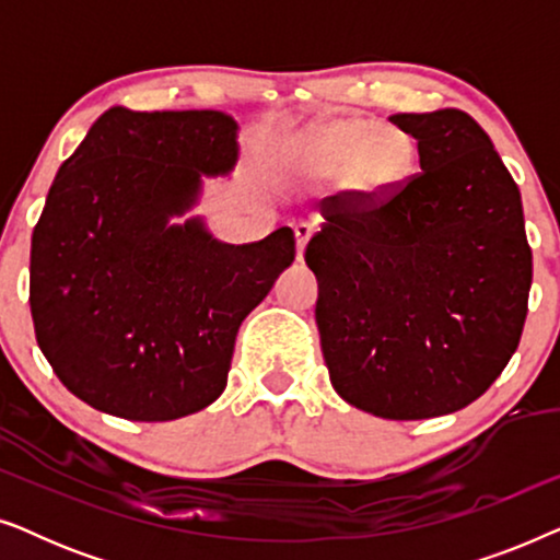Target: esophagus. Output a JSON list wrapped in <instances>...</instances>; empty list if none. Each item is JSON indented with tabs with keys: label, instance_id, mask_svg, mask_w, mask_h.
Instances as JSON below:
<instances>
[{
	"label": "esophagus",
	"instance_id": "34e87169",
	"mask_svg": "<svg viewBox=\"0 0 560 560\" xmlns=\"http://www.w3.org/2000/svg\"><path fill=\"white\" fill-rule=\"evenodd\" d=\"M313 234V229L308 224H298L295 226V244H298V259H303V252H305V244H308Z\"/></svg>",
	"mask_w": 560,
	"mask_h": 560
}]
</instances>
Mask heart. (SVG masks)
Returning <instances> with one entry per match:
<instances>
[{"mask_svg": "<svg viewBox=\"0 0 560 560\" xmlns=\"http://www.w3.org/2000/svg\"><path fill=\"white\" fill-rule=\"evenodd\" d=\"M416 148L397 127H380L362 117L334 119L308 135L301 148V171L313 178H336L347 173L349 183L366 196H385L410 175Z\"/></svg>", "mask_w": 560, "mask_h": 560, "instance_id": "b5f03b06", "label": "heart"}]
</instances>
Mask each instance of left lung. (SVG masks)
Listing matches in <instances>:
<instances>
[{
    "instance_id": "8db88e82",
    "label": "left lung",
    "mask_w": 560,
    "mask_h": 560,
    "mask_svg": "<svg viewBox=\"0 0 560 560\" xmlns=\"http://www.w3.org/2000/svg\"><path fill=\"white\" fill-rule=\"evenodd\" d=\"M389 121L418 140L420 173L385 196L324 198L305 265L336 393L372 416L423 420L466 408L508 366L533 252L517 183L469 114Z\"/></svg>"
}]
</instances>
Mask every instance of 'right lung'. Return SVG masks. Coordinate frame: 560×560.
Listing matches in <instances>:
<instances>
[{
    "label": "right lung",
    "instance_id": "add662e5",
    "mask_svg": "<svg viewBox=\"0 0 560 560\" xmlns=\"http://www.w3.org/2000/svg\"><path fill=\"white\" fill-rule=\"evenodd\" d=\"M234 160L226 114L114 106L60 165L33 232L30 311L52 372L91 408L163 423L224 393L242 320L295 259L288 226L252 244L167 226L201 173Z\"/></svg>",
    "mask_w": 560,
    "mask_h": 560
}]
</instances>
